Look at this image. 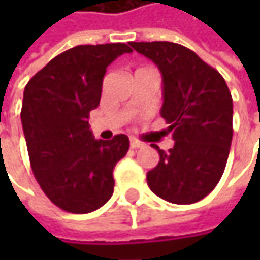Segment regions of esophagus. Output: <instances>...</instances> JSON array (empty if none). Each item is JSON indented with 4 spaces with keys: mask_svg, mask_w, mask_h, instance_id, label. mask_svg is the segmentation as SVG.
I'll use <instances>...</instances> for the list:
<instances>
[{
    "mask_svg": "<svg viewBox=\"0 0 260 260\" xmlns=\"http://www.w3.org/2000/svg\"><path fill=\"white\" fill-rule=\"evenodd\" d=\"M143 146H144L143 141H140V140H137V138H131V147H132V149H140V147H143Z\"/></svg>",
    "mask_w": 260,
    "mask_h": 260,
    "instance_id": "34e87169",
    "label": "esophagus"
}]
</instances>
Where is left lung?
<instances>
[{
    "label": "left lung",
    "instance_id": "8db88e82",
    "mask_svg": "<svg viewBox=\"0 0 260 260\" xmlns=\"http://www.w3.org/2000/svg\"><path fill=\"white\" fill-rule=\"evenodd\" d=\"M162 75L161 116L175 146L159 153L147 173L149 188L161 199L189 205L220 182L232 143L234 102L224 78L191 49L172 42H131Z\"/></svg>",
    "mask_w": 260,
    "mask_h": 260
}]
</instances>
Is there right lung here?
I'll return each instance as SVG.
<instances>
[{"label": "right lung", "mask_w": 260, "mask_h": 260, "mask_svg": "<svg viewBox=\"0 0 260 260\" xmlns=\"http://www.w3.org/2000/svg\"><path fill=\"white\" fill-rule=\"evenodd\" d=\"M125 52H132L126 43L79 45L52 58L25 85L21 120L31 169L63 211L88 214L113 196V170L129 138L96 140L88 116L99 105L107 68Z\"/></svg>", "instance_id": "obj_1"}]
</instances>
